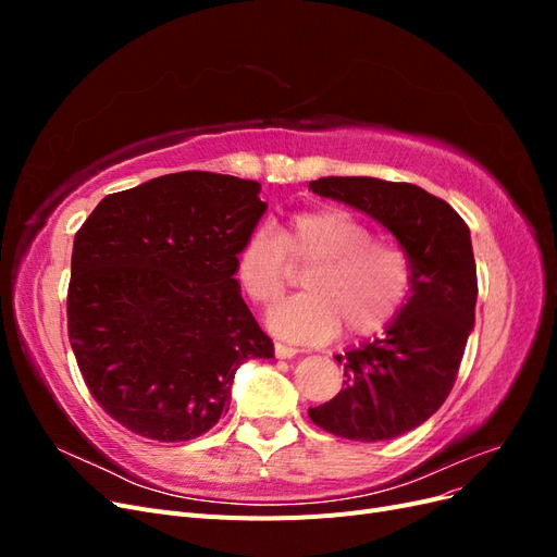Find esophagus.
I'll return each mask as SVG.
<instances>
[{"instance_id":"obj_1","label":"esophagus","mask_w":557,"mask_h":557,"mask_svg":"<svg viewBox=\"0 0 557 557\" xmlns=\"http://www.w3.org/2000/svg\"><path fill=\"white\" fill-rule=\"evenodd\" d=\"M274 352H276L278 360H290V358L297 356V348L285 346V344H276V346H274Z\"/></svg>"}]
</instances>
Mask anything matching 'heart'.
Instances as JSON below:
<instances>
[{
    "label": "heart",
    "instance_id": "heart-1",
    "mask_svg": "<svg viewBox=\"0 0 557 557\" xmlns=\"http://www.w3.org/2000/svg\"><path fill=\"white\" fill-rule=\"evenodd\" d=\"M290 262L311 264L305 276L309 295L269 315L272 332L290 342H330L342 323L352 334H374L399 313L411 290L407 250L372 239V230L346 209L297 213L278 232L256 227L237 252L234 274L250 301L272 307L288 288Z\"/></svg>",
    "mask_w": 557,
    "mask_h": 557
}]
</instances>
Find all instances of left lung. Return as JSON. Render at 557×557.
Wrapping results in <instances>:
<instances>
[{"mask_svg": "<svg viewBox=\"0 0 557 557\" xmlns=\"http://www.w3.org/2000/svg\"><path fill=\"white\" fill-rule=\"evenodd\" d=\"M309 190L374 218L411 260L404 307L383 334L334 356L344 364V391L309 409V418L344 440H395L446 401L474 330L479 285L469 227L444 199L411 183L327 176Z\"/></svg>", "mask_w": 557, "mask_h": 557, "instance_id": "8db88e82", "label": "left lung"}]
</instances>
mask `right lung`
I'll return each mask as SVG.
<instances>
[{
	"label": "right lung",
	"mask_w": 557,
	"mask_h": 557,
	"mask_svg": "<svg viewBox=\"0 0 557 557\" xmlns=\"http://www.w3.org/2000/svg\"><path fill=\"white\" fill-rule=\"evenodd\" d=\"M262 185L178 172L107 195L76 232L66 327L83 381L146 440L188 442L227 413L237 369L274 358L234 260Z\"/></svg>",
	"instance_id": "right-lung-1"
}]
</instances>
